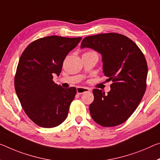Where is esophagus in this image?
Listing matches in <instances>:
<instances>
[{"label":"esophagus","mask_w":160,"mask_h":160,"mask_svg":"<svg viewBox=\"0 0 160 160\" xmlns=\"http://www.w3.org/2000/svg\"><path fill=\"white\" fill-rule=\"evenodd\" d=\"M90 90L89 89V88H88L80 87V88H77V93L79 94V95H80V94L84 93V92H90Z\"/></svg>","instance_id":"obj_1"}]
</instances>
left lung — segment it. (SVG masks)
<instances>
[{
    "label": "left lung",
    "instance_id": "left-lung-1",
    "mask_svg": "<svg viewBox=\"0 0 160 160\" xmlns=\"http://www.w3.org/2000/svg\"><path fill=\"white\" fill-rule=\"evenodd\" d=\"M80 48L102 55L103 73L112 82L108 94L92 90L94 100L89 109L93 120L103 127L125 122L145 92L148 65L143 53L132 40L114 32L86 37Z\"/></svg>",
    "mask_w": 160,
    "mask_h": 160
}]
</instances>
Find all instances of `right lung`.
<instances>
[{
	"label": "right lung",
	"instance_id": "1",
	"mask_svg": "<svg viewBox=\"0 0 160 160\" xmlns=\"http://www.w3.org/2000/svg\"><path fill=\"white\" fill-rule=\"evenodd\" d=\"M82 38L45 37L31 42L20 58L15 89L22 108L34 123L55 128L66 119L76 88H63L53 82L60 75L65 57Z\"/></svg>",
	"mask_w": 160,
	"mask_h": 160
}]
</instances>
